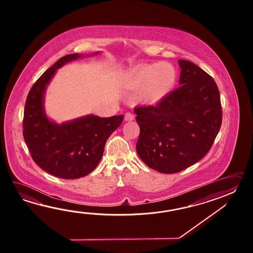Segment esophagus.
Instances as JSON below:
<instances>
[{"label": "esophagus", "mask_w": 253, "mask_h": 253, "mask_svg": "<svg viewBox=\"0 0 253 253\" xmlns=\"http://www.w3.org/2000/svg\"><path fill=\"white\" fill-rule=\"evenodd\" d=\"M134 119V115L131 112H126L125 114V120L126 121H132Z\"/></svg>", "instance_id": "1"}]
</instances>
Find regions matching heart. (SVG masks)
I'll list each match as a JSON object with an SVG mask.
<instances>
[{
	"label": "heart",
	"instance_id": "heart-1",
	"mask_svg": "<svg viewBox=\"0 0 253 253\" xmlns=\"http://www.w3.org/2000/svg\"><path fill=\"white\" fill-rule=\"evenodd\" d=\"M176 81L175 68L168 62H158L129 70L122 79V86L129 90L140 89V99L145 102H157L172 90Z\"/></svg>",
	"mask_w": 253,
	"mask_h": 253
}]
</instances>
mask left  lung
<instances>
[{
  "instance_id": "obj_1",
  "label": "left lung",
  "mask_w": 253,
  "mask_h": 253,
  "mask_svg": "<svg viewBox=\"0 0 253 253\" xmlns=\"http://www.w3.org/2000/svg\"><path fill=\"white\" fill-rule=\"evenodd\" d=\"M181 86L155 106L134 108L140 134L136 152L151 169L175 173L209 152L221 126L220 92L197 65L179 59Z\"/></svg>"
}]
</instances>
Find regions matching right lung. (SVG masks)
<instances>
[{"instance_id": "add662e5", "label": "right lung", "mask_w": 253, "mask_h": 253, "mask_svg": "<svg viewBox=\"0 0 253 253\" xmlns=\"http://www.w3.org/2000/svg\"><path fill=\"white\" fill-rule=\"evenodd\" d=\"M82 57L66 55L46 70L33 84L24 108L22 134L33 161L45 172L63 179H78L91 172L101 160L108 137L124 119L122 115H88L59 125L48 119L43 102L49 81L58 69Z\"/></svg>"}]
</instances>
